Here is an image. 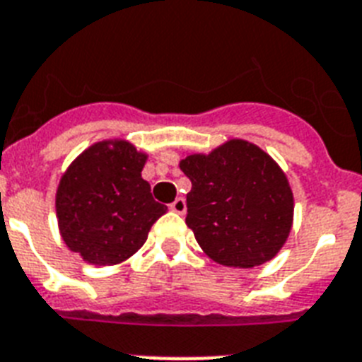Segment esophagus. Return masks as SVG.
<instances>
[{
  "label": "esophagus",
  "mask_w": 362,
  "mask_h": 362,
  "mask_svg": "<svg viewBox=\"0 0 362 362\" xmlns=\"http://www.w3.org/2000/svg\"><path fill=\"white\" fill-rule=\"evenodd\" d=\"M169 208H171L175 214L184 215V214H186V199H184V197H176L171 204H169Z\"/></svg>",
  "instance_id": "obj_1"
}]
</instances>
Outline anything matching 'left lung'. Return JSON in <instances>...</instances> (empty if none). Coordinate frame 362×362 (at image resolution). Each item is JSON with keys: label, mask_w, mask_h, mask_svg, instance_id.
<instances>
[{"label": "left lung", "mask_w": 362, "mask_h": 362, "mask_svg": "<svg viewBox=\"0 0 362 362\" xmlns=\"http://www.w3.org/2000/svg\"><path fill=\"white\" fill-rule=\"evenodd\" d=\"M186 224L209 257L252 269L272 259L293 224V191L284 171L254 144L232 139L209 154H189Z\"/></svg>", "instance_id": "8db88e82"}]
</instances>
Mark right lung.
Wrapping results in <instances>:
<instances>
[{
    "mask_svg": "<svg viewBox=\"0 0 362 362\" xmlns=\"http://www.w3.org/2000/svg\"><path fill=\"white\" fill-rule=\"evenodd\" d=\"M145 160L127 141H101L64 173L57 191L60 233L88 263L115 265L130 257L167 211L141 178Z\"/></svg>",
    "mask_w": 362,
    "mask_h": 362,
    "instance_id": "add662e5",
    "label": "right lung"
}]
</instances>
